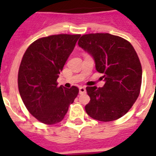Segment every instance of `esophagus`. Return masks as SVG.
Listing matches in <instances>:
<instances>
[{"mask_svg": "<svg viewBox=\"0 0 156 156\" xmlns=\"http://www.w3.org/2000/svg\"><path fill=\"white\" fill-rule=\"evenodd\" d=\"M86 93V88L84 87H79V94H84Z\"/></svg>", "mask_w": 156, "mask_h": 156, "instance_id": "obj_1", "label": "esophagus"}]
</instances>
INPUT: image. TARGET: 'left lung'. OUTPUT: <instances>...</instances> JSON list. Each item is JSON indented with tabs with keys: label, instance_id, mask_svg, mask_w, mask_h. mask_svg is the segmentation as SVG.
Masks as SVG:
<instances>
[{
	"label": "left lung",
	"instance_id": "1",
	"mask_svg": "<svg viewBox=\"0 0 156 156\" xmlns=\"http://www.w3.org/2000/svg\"><path fill=\"white\" fill-rule=\"evenodd\" d=\"M78 44L92 56L105 83L103 87L86 88L90 98L87 113L104 122L121 118L140 92L143 71L137 52L127 40L108 33L84 35Z\"/></svg>",
	"mask_w": 156,
	"mask_h": 156
}]
</instances>
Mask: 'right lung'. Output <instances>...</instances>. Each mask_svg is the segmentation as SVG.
Returning a JSON list of instances; mask_svg holds the SVG:
<instances>
[{"mask_svg":"<svg viewBox=\"0 0 156 156\" xmlns=\"http://www.w3.org/2000/svg\"><path fill=\"white\" fill-rule=\"evenodd\" d=\"M80 35H50L35 40L21 61L18 84L21 98L30 113L40 122L61 121L78 88L57 87L56 80Z\"/></svg>","mask_w":156,"mask_h":156,"instance_id":"1","label":"right lung"}]
</instances>
